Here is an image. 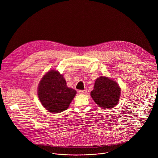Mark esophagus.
Returning a JSON list of instances; mask_svg holds the SVG:
<instances>
[{
	"label": "esophagus",
	"mask_w": 158,
	"mask_h": 158,
	"mask_svg": "<svg viewBox=\"0 0 158 158\" xmlns=\"http://www.w3.org/2000/svg\"><path fill=\"white\" fill-rule=\"evenodd\" d=\"M78 93L80 94H85L87 93V91L86 90H79Z\"/></svg>",
	"instance_id": "esophagus-1"
}]
</instances>
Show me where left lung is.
I'll list each match as a JSON object with an SVG mask.
<instances>
[{"label": "left lung", "mask_w": 158, "mask_h": 158, "mask_svg": "<svg viewBox=\"0 0 158 158\" xmlns=\"http://www.w3.org/2000/svg\"><path fill=\"white\" fill-rule=\"evenodd\" d=\"M121 94V88L115 81L101 76L95 82L91 96L96 104L102 109H111L116 106Z\"/></svg>", "instance_id": "obj_1"}]
</instances>
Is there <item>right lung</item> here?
Returning <instances> with one entry per match:
<instances>
[{
    "label": "right lung",
    "mask_w": 158,
    "mask_h": 158,
    "mask_svg": "<svg viewBox=\"0 0 158 158\" xmlns=\"http://www.w3.org/2000/svg\"><path fill=\"white\" fill-rule=\"evenodd\" d=\"M66 84L63 76L55 70L48 72L40 80L37 94L41 104L48 111L58 113L69 107L77 92Z\"/></svg>",
    "instance_id": "add662e5"
}]
</instances>
